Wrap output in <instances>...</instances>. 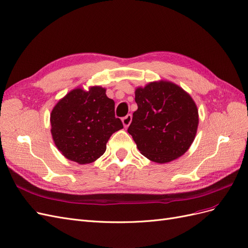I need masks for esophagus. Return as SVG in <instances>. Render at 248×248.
I'll use <instances>...</instances> for the list:
<instances>
[{"mask_svg": "<svg viewBox=\"0 0 248 248\" xmlns=\"http://www.w3.org/2000/svg\"><path fill=\"white\" fill-rule=\"evenodd\" d=\"M131 120H132V116L129 114V115H127V116H125L124 118H122V123H123V125H124V127L126 128V127H128L129 125H130V123H131Z\"/></svg>", "mask_w": 248, "mask_h": 248, "instance_id": "34e87169", "label": "esophagus"}]
</instances>
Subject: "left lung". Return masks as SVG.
I'll return each mask as SVG.
<instances>
[{"mask_svg": "<svg viewBox=\"0 0 248 248\" xmlns=\"http://www.w3.org/2000/svg\"><path fill=\"white\" fill-rule=\"evenodd\" d=\"M136 102L128 133L140 152L157 163L182 156L199 125L198 108L190 95L176 84L160 80L137 88Z\"/></svg>", "mask_w": 248, "mask_h": 248, "instance_id": "obj_1", "label": "left lung"}]
</instances>
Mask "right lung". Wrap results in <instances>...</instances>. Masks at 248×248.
Listing matches in <instances>:
<instances>
[{"instance_id":"obj_1","label":"right lung","mask_w":248,"mask_h":248,"mask_svg":"<svg viewBox=\"0 0 248 248\" xmlns=\"http://www.w3.org/2000/svg\"><path fill=\"white\" fill-rule=\"evenodd\" d=\"M50 125L59 151L79 164L98 159L111 134L123 128L115 117V101L99 86L89 91L77 88L59 100L51 110Z\"/></svg>"}]
</instances>
